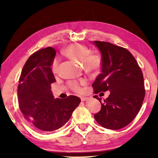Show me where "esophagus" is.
I'll return each mask as SVG.
<instances>
[{"instance_id": "obj_1", "label": "esophagus", "mask_w": 158, "mask_h": 158, "mask_svg": "<svg viewBox=\"0 0 158 158\" xmlns=\"http://www.w3.org/2000/svg\"><path fill=\"white\" fill-rule=\"evenodd\" d=\"M89 100V98H87V97H84V96H81V101H86V100Z\"/></svg>"}]
</instances>
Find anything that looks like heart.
<instances>
[{
    "mask_svg": "<svg viewBox=\"0 0 158 158\" xmlns=\"http://www.w3.org/2000/svg\"><path fill=\"white\" fill-rule=\"evenodd\" d=\"M62 52L64 55L72 59L78 61V62L82 61L83 68L89 72L97 70L100 66V58L94 53H90V50L84 44H69L63 49ZM58 65H59V60L58 58H55L52 65V69L53 73H56L58 72ZM85 84V81L83 79L79 83L76 81L71 82L70 86L74 90L79 92L81 90V85Z\"/></svg>",
    "mask_w": 158,
    "mask_h": 158,
    "instance_id": "obj_1",
    "label": "heart"
}]
</instances>
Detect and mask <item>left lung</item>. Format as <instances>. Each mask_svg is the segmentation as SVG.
Wrapping results in <instances>:
<instances>
[{
	"label": "left lung",
	"instance_id": "8db88e82",
	"mask_svg": "<svg viewBox=\"0 0 158 158\" xmlns=\"http://www.w3.org/2000/svg\"><path fill=\"white\" fill-rule=\"evenodd\" d=\"M93 43L102 54V73L92 85L94 93L110 91L103 102L98 95L93 96L102 105L94 118L104 127L121 129L133 121L142 105L145 97L142 71L127 49L107 42Z\"/></svg>",
	"mask_w": 158,
	"mask_h": 158
}]
</instances>
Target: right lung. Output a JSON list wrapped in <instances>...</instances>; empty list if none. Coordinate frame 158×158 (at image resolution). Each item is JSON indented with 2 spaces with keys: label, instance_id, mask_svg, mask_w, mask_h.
I'll list each match as a JSON object with an SVG mask.
<instances>
[{
  "label": "right lung",
  "instance_id": "right-lung-1",
  "mask_svg": "<svg viewBox=\"0 0 158 158\" xmlns=\"http://www.w3.org/2000/svg\"><path fill=\"white\" fill-rule=\"evenodd\" d=\"M55 56L56 51L51 47L33 53L23 66L18 85L21 111L35 129L44 132L63 127L81 102L74 95L53 98L51 84L56 79L51 66Z\"/></svg>",
  "mask_w": 158,
  "mask_h": 158
}]
</instances>
